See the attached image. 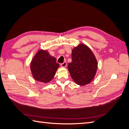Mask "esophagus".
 <instances>
[{"label":"esophagus","mask_w":129,"mask_h":129,"mask_svg":"<svg viewBox=\"0 0 129 129\" xmlns=\"http://www.w3.org/2000/svg\"><path fill=\"white\" fill-rule=\"evenodd\" d=\"M60 65L62 67H66V66H67V62H64L63 63H61Z\"/></svg>","instance_id":"1"}]
</instances>
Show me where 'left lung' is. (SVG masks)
<instances>
[{"label":"left lung","instance_id":"left-lung-1","mask_svg":"<svg viewBox=\"0 0 129 129\" xmlns=\"http://www.w3.org/2000/svg\"><path fill=\"white\" fill-rule=\"evenodd\" d=\"M72 61L68 71L74 82L80 85L89 83L94 77L97 62L91 50L87 46L80 44L72 50Z\"/></svg>","mask_w":129,"mask_h":129}]
</instances>
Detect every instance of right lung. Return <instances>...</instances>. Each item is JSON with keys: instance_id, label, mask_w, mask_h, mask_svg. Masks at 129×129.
Instances as JSON below:
<instances>
[{"instance_id": "right-lung-1", "label": "right lung", "mask_w": 129, "mask_h": 129, "mask_svg": "<svg viewBox=\"0 0 129 129\" xmlns=\"http://www.w3.org/2000/svg\"><path fill=\"white\" fill-rule=\"evenodd\" d=\"M59 64L55 57L51 56L46 50H40L30 63L33 77L38 81L47 83L55 75Z\"/></svg>"}]
</instances>
